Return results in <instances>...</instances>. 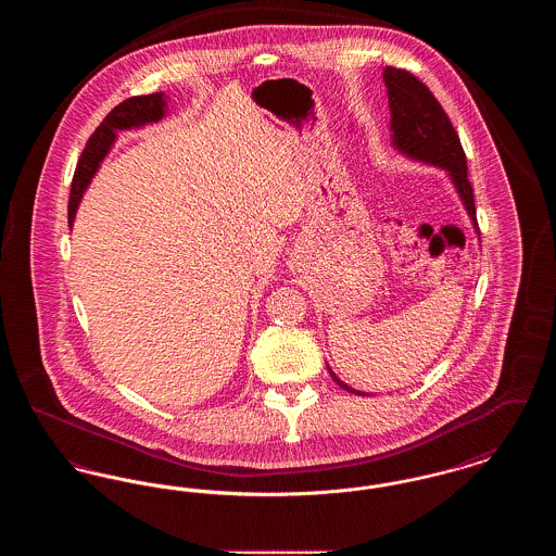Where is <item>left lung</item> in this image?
Masks as SVG:
<instances>
[{"mask_svg": "<svg viewBox=\"0 0 556 556\" xmlns=\"http://www.w3.org/2000/svg\"><path fill=\"white\" fill-rule=\"evenodd\" d=\"M383 80L388 87V104H390V131L392 146L406 159L425 162L448 173L450 181L456 189L465 211L471 218V225L479 236L477 227L476 202L473 187L467 179V159L460 146V139L454 131L444 108L433 98V93L425 87L415 75L402 68H383ZM333 381L344 388L345 392L369 396L367 392H358L344 383L331 367H327Z\"/></svg>", "mask_w": 556, "mask_h": 556, "instance_id": "1", "label": "left lung"}]
</instances>
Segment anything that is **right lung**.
<instances>
[{
  "label": "right lung",
  "mask_w": 556,
  "mask_h": 556,
  "mask_svg": "<svg viewBox=\"0 0 556 556\" xmlns=\"http://www.w3.org/2000/svg\"><path fill=\"white\" fill-rule=\"evenodd\" d=\"M166 114H168V96H164L160 91V93L137 96V98L125 100L102 121V125L89 137V141H87V146L80 154L77 170H75L73 189H71V202H68V225H71V229H73L75 216L79 211L83 193L87 191V186L91 184V179L96 177L102 160L106 159L108 152L112 150L118 132L154 125V123L162 121Z\"/></svg>",
  "instance_id": "1"
}]
</instances>
